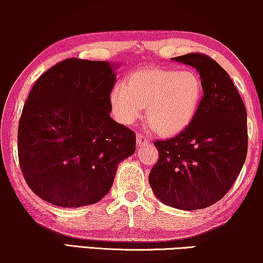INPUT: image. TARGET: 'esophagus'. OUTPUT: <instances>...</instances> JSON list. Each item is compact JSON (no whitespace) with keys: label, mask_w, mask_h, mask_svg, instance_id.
<instances>
[{"label":"esophagus","mask_w":263,"mask_h":263,"mask_svg":"<svg viewBox=\"0 0 263 263\" xmlns=\"http://www.w3.org/2000/svg\"><path fill=\"white\" fill-rule=\"evenodd\" d=\"M136 143H138V146L148 145V143H149V140L147 139L145 135H142V134H138V135H136Z\"/></svg>","instance_id":"1"}]
</instances>
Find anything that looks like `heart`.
Listing matches in <instances>:
<instances>
[{"mask_svg": "<svg viewBox=\"0 0 263 263\" xmlns=\"http://www.w3.org/2000/svg\"><path fill=\"white\" fill-rule=\"evenodd\" d=\"M203 97V82L193 69L146 68L128 75L124 86L110 91V106L122 124L132 125L142 116L160 135H175L188 127Z\"/></svg>", "mask_w": 263, "mask_h": 263, "instance_id": "b5f03b06", "label": "heart"}]
</instances>
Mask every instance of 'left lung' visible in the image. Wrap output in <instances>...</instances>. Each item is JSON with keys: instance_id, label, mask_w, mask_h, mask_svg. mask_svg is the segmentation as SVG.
Masks as SVG:
<instances>
[{"instance_id": "8db88e82", "label": "left lung", "mask_w": 263, "mask_h": 263, "mask_svg": "<svg viewBox=\"0 0 263 263\" xmlns=\"http://www.w3.org/2000/svg\"><path fill=\"white\" fill-rule=\"evenodd\" d=\"M172 60L199 71L203 97L184 130L154 142L159 158L149 172V185L167 206L202 210L222 199L242 170L247 110L229 74L210 56L192 52Z\"/></svg>"}]
</instances>
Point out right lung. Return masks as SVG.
<instances>
[{
	"label": "right lung",
	"mask_w": 263,
	"mask_h": 263,
	"mask_svg": "<svg viewBox=\"0 0 263 263\" xmlns=\"http://www.w3.org/2000/svg\"><path fill=\"white\" fill-rule=\"evenodd\" d=\"M115 66L67 59L41 75L17 129V156L35 195L60 207L98 202L117 166L135 152V133L110 117Z\"/></svg>",
	"instance_id": "1"
}]
</instances>
